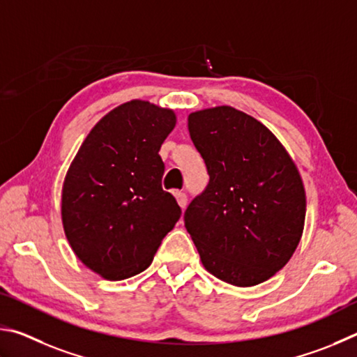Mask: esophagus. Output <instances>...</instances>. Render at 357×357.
Wrapping results in <instances>:
<instances>
[{
  "instance_id": "esophagus-1",
  "label": "esophagus",
  "mask_w": 357,
  "mask_h": 357,
  "mask_svg": "<svg viewBox=\"0 0 357 357\" xmlns=\"http://www.w3.org/2000/svg\"><path fill=\"white\" fill-rule=\"evenodd\" d=\"M175 199H177V204L180 205V208L185 210L186 205H188V197H186L185 192H175Z\"/></svg>"
}]
</instances>
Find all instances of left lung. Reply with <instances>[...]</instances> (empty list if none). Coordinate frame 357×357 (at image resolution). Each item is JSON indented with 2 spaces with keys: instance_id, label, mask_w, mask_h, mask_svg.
<instances>
[{
  "instance_id": "left-lung-1",
  "label": "left lung",
  "mask_w": 357,
  "mask_h": 357,
  "mask_svg": "<svg viewBox=\"0 0 357 357\" xmlns=\"http://www.w3.org/2000/svg\"><path fill=\"white\" fill-rule=\"evenodd\" d=\"M188 128L210 175L185 211L202 265L235 287L265 282L289 264L303 236L301 174L264 123L232 106L191 112Z\"/></svg>"
}]
</instances>
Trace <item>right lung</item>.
Segmentation results:
<instances>
[{
  "label": "right lung",
  "mask_w": 357,
  "mask_h": 357,
  "mask_svg": "<svg viewBox=\"0 0 357 357\" xmlns=\"http://www.w3.org/2000/svg\"><path fill=\"white\" fill-rule=\"evenodd\" d=\"M175 123L174 109L130 100L93 125L68 166L62 227L75 255L100 278L142 273L182 215L161 188L158 155Z\"/></svg>",
  "instance_id": "obj_1"
}]
</instances>
